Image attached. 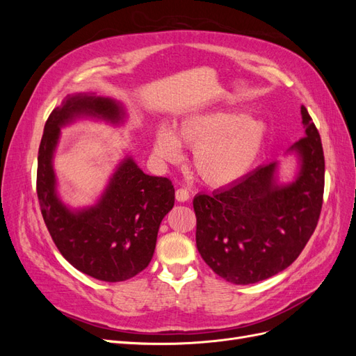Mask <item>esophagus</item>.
Instances as JSON below:
<instances>
[{"label": "esophagus", "mask_w": 356, "mask_h": 356, "mask_svg": "<svg viewBox=\"0 0 356 356\" xmlns=\"http://www.w3.org/2000/svg\"><path fill=\"white\" fill-rule=\"evenodd\" d=\"M175 197L178 202H187L190 199V193L187 188H178L175 191Z\"/></svg>", "instance_id": "esophagus-1"}]
</instances>
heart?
Segmentation results:
<instances>
[{
    "instance_id": "b5f03b06",
    "label": "heart",
    "mask_w": 356,
    "mask_h": 356,
    "mask_svg": "<svg viewBox=\"0 0 356 356\" xmlns=\"http://www.w3.org/2000/svg\"><path fill=\"white\" fill-rule=\"evenodd\" d=\"M267 134L261 118L230 110H212L186 117L177 135L161 127L156 136V154L178 160L181 145L195 147L193 163L199 177L212 186H225L242 178L260 154Z\"/></svg>"
}]
</instances>
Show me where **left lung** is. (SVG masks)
I'll use <instances>...</instances> for the list:
<instances>
[{"instance_id":"left-lung-1","label":"left lung","mask_w":356,"mask_h":356,"mask_svg":"<svg viewBox=\"0 0 356 356\" xmlns=\"http://www.w3.org/2000/svg\"><path fill=\"white\" fill-rule=\"evenodd\" d=\"M301 118L306 134L289 148L300 156L296 181L277 186L276 163H270L193 200L197 251L232 284L250 285L285 270L316 229L324 202V149L303 105Z\"/></svg>"}]
</instances>
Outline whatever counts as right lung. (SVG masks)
Wrapping results in <instances>:
<instances>
[{"mask_svg":"<svg viewBox=\"0 0 356 356\" xmlns=\"http://www.w3.org/2000/svg\"><path fill=\"white\" fill-rule=\"evenodd\" d=\"M79 115L118 123L124 113L117 102L90 93L68 96L50 113L37 166L42 220L59 252L77 270L99 281L122 282L152 261L160 222L174 207L175 188L169 178L149 177L126 159L96 207L70 211L56 196L51 157L59 127Z\"/></svg>","mask_w":356,"mask_h":356,"instance_id":"1","label":"right lung"}]
</instances>
